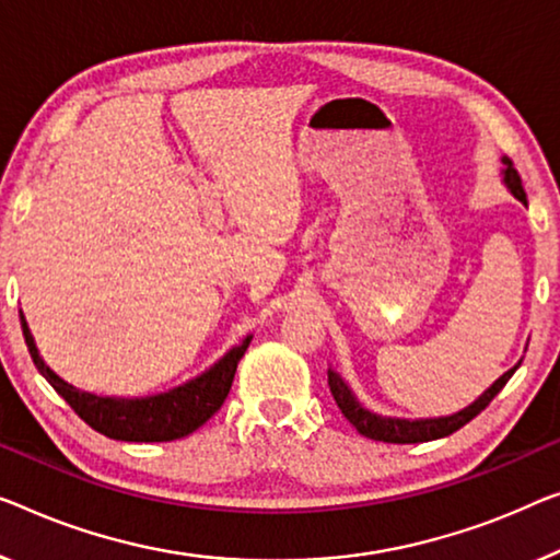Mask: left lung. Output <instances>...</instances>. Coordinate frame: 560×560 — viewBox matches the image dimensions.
Wrapping results in <instances>:
<instances>
[{"mask_svg": "<svg viewBox=\"0 0 560 560\" xmlns=\"http://www.w3.org/2000/svg\"><path fill=\"white\" fill-rule=\"evenodd\" d=\"M503 163H505L503 183L508 186V190H511V194L518 198L521 203L528 206V198H525V190H523L518 171L513 168V163L508 161V158H503ZM518 366H521V362L515 364L513 370H508L503 377H498L493 385L482 392V395L475 399L472 405H467L465 410L455 412V415H447V417H428V420H402V417H385V415L366 410L360 399L354 397L352 387H349L337 372L329 370L327 374H329V389L334 395V402L339 405L341 415H345L347 420L354 424L360 435L370 438V440H380V442L412 445V442H430V440H438V438H447V435H453L455 430H460L463 424L470 422L472 417H478L490 402H493V397L505 387V382L513 377V372L518 370Z\"/></svg>", "mask_w": 560, "mask_h": 560, "instance_id": "8db88e82", "label": "left lung"}]
</instances>
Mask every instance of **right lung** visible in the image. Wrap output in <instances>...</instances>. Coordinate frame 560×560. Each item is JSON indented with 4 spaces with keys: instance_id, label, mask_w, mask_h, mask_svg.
<instances>
[{
    "instance_id": "right-lung-1",
    "label": "right lung",
    "mask_w": 560,
    "mask_h": 560,
    "mask_svg": "<svg viewBox=\"0 0 560 560\" xmlns=\"http://www.w3.org/2000/svg\"><path fill=\"white\" fill-rule=\"evenodd\" d=\"M20 319L32 362H35L42 377L55 387L57 395H60L65 402L90 424V428L97 430L100 435L122 442H171L190 435V432L198 430L206 420H211V417L221 410L223 399L229 397L233 374H236L241 357H244L248 341H252V337H246L238 347H233L231 352L223 354L211 370L198 374L196 380L186 382V385L161 392V395L136 399L100 397L93 395V392H82L78 387H72L70 382H65L60 377V374L49 370L37 352V345L35 339H32V331L22 314Z\"/></svg>"
}]
</instances>
